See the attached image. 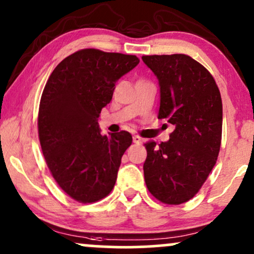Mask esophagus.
Masks as SVG:
<instances>
[{"instance_id":"obj_1","label":"esophagus","mask_w":254,"mask_h":254,"mask_svg":"<svg viewBox=\"0 0 254 254\" xmlns=\"http://www.w3.org/2000/svg\"><path fill=\"white\" fill-rule=\"evenodd\" d=\"M132 141H133V143H137V144L142 143V138H141V137H138V136H133Z\"/></svg>"}]
</instances>
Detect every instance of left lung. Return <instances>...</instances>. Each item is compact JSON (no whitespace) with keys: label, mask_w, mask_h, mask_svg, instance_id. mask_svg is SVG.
Masks as SVG:
<instances>
[{"label":"left lung","mask_w":254,"mask_h":254,"mask_svg":"<svg viewBox=\"0 0 254 254\" xmlns=\"http://www.w3.org/2000/svg\"><path fill=\"white\" fill-rule=\"evenodd\" d=\"M160 86L157 118L174 127L167 142L145 144L148 190L166 204H182L199 191L216 164L222 136V100L214 77L186 55L143 56Z\"/></svg>","instance_id":"obj_1"}]
</instances>
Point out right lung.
<instances>
[{
  "label": "right lung",
  "instance_id": "add662e5",
  "mask_svg": "<svg viewBox=\"0 0 254 254\" xmlns=\"http://www.w3.org/2000/svg\"><path fill=\"white\" fill-rule=\"evenodd\" d=\"M139 63L132 55L84 49L52 71L43 90L38 132L52 177L72 199L93 203L112 191L127 131L103 136L98 118L112 100L116 82Z\"/></svg>",
  "mask_w": 254,
  "mask_h": 254
}]
</instances>
